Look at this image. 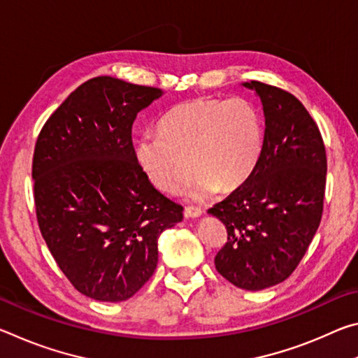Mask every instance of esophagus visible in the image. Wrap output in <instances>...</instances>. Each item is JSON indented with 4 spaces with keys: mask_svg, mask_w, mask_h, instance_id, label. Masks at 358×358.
I'll return each mask as SVG.
<instances>
[{
    "mask_svg": "<svg viewBox=\"0 0 358 358\" xmlns=\"http://www.w3.org/2000/svg\"><path fill=\"white\" fill-rule=\"evenodd\" d=\"M203 211L197 207H186L185 208V217L186 220H196V217H201Z\"/></svg>",
    "mask_w": 358,
    "mask_h": 358,
    "instance_id": "obj_1",
    "label": "esophagus"
}]
</instances>
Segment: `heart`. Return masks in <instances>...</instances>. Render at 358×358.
I'll use <instances>...</instances> for the list:
<instances>
[{
	"instance_id": "heart-1",
	"label": "heart",
	"mask_w": 358,
	"mask_h": 358,
	"mask_svg": "<svg viewBox=\"0 0 358 358\" xmlns=\"http://www.w3.org/2000/svg\"><path fill=\"white\" fill-rule=\"evenodd\" d=\"M159 131L161 134L138 138V166L166 194H177L192 167L197 169L186 189L192 202L205 201L217 187H238L256 167L264 145L262 118L245 98L181 102L161 120Z\"/></svg>"
}]
</instances>
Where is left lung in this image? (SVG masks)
Segmentation results:
<instances>
[{
  "label": "left lung",
  "mask_w": 358,
  "mask_h": 358,
  "mask_svg": "<svg viewBox=\"0 0 358 358\" xmlns=\"http://www.w3.org/2000/svg\"><path fill=\"white\" fill-rule=\"evenodd\" d=\"M241 87L262 101V151L250 177L208 215L227 229L216 270L240 289L262 290L287 280L316 235L327 157L317 124L295 96L254 80Z\"/></svg>",
  "instance_id": "obj_1"
}]
</instances>
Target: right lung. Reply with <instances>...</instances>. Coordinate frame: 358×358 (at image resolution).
Returning <instances> with one entry per match:
<instances>
[{
  "label": "right lung",
  "instance_id": "obj_1",
  "mask_svg": "<svg viewBox=\"0 0 358 358\" xmlns=\"http://www.w3.org/2000/svg\"><path fill=\"white\" fill-rule=\"evenodd\" d=\"M164 92L102 76L82 83L42 128L34 148L42 237L78 292L131 299L157 265V238L183 207L151 185L132 147L137 113Z\"/></svg>",
  "mask_w": 358,
  "mask_h": 358
}]
</instances>
